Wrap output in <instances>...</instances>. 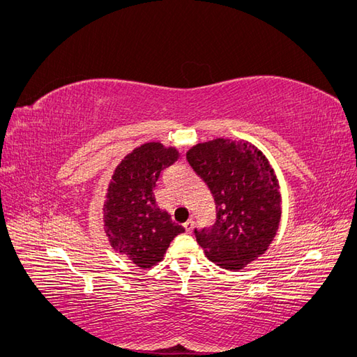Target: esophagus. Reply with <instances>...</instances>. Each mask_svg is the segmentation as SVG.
<instances>
[{"label": "esophagus", "instance_id": "34e87169", "mask_svg": "<svg viewBox=\"0 0 357 357\" xmlns=\"http://www.w3.org/2000/svg\"><path fill=\"white\" fill-rule=\"evenodd\" d=\"M183 226H185V229H186L188 232H192V229H193V220H192V219L186 220L185 223H183Z\"/></svg>", "mask_w": 357, "mask_h": 357}]
</instances>
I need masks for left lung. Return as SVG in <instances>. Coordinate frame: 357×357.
<instances>
[{
    "label": "left lung",
    "mask_w": 357,
    "mask_h": 357,
    "mask_svg": "<svg viewBox=\"0 0 357 357\" xmlns=\"http://www.w3.org/2000/svg\"><path fill=\"white\" fill-rule=\"evenodd\" d=\"M186 158L215 202V223L195 231L197 241L211 262L238 271L268 250L278 231L282 195L274 168L245 139L198 143Z\"/></svg>",
    "instance_id": "1"
}]
</instances>
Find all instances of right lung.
<instances>
[{"mask_svg":"<svg viewBox=\"0 0 357 357\" xmlns=\"http://www.w3.org/2000/svg\"><path fill=\"white\" fill-rule=\"evenodd\" d=\"M176 147L149 142L135 147L114 168L102 204V226L113 250L139 268L159 264L181 225L158 207L153 189L165 167L174 164Z\"/></svg>","mask_w":357,"mask_h":357,"instance_id":"right-lung-1","label":"right lung"}]
</instances>
